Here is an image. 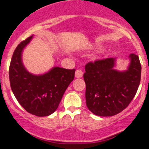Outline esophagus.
<instances>
[{
    "label": "esophagus",
    "instance_id": "34e87169",
    "mask_svg": "<svg viewBox=\"0 0 149 149\" xmlns=\"http://www.w3.org/2000/svg\"><path fill=\"white\" fill-rule=\"evenodd\" d=\"M83 74H84V73H83V71L81 70V69H77V70H76L75 72V77H77V78H79V77H81L83 76Z\"/></svg>",
    "mask_w": 149,
    "mask_h": 149
}]
</instances>
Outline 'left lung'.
Instances as JSON below:
<instances>
[{"label":"left lung","mask_w":149,"mask_h":149,"mask_svg":"<svg viewBox=\"0 0 149 149\" xmlns=\"http://www.w3.org/2000/svg\"><path fill=\"white\" fill-rule=\"evenodd\" d=\"M129 58L131 63L125 72L114 69L116 58L98 60L85 65L86 106L95 115H116L134 98L140 83L141 64L135 54Z\"/></svg>","instance_id":"obj_1"}]
</instances>
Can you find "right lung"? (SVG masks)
<instances>
[{
	"label": "right lung",
	"instance_id": "obj_1",
	"mask_svg": "<svg viewBox=\"0 0 149 149\" xmlns=\"http://www.w3.org/2000/svg\"><path fill=\"white\" fill-rule=\"evenodd\" d=\"M33 36L15 48L10 62L9 76L13 94L27 112L37 116H47L57 109L63 95L74 77L75 69L54 67L42 75L29 73L24 66L22 53Z\"/></svg>",
	"mask_w": 149,
	"mask_h": 149
}]
</instances>
